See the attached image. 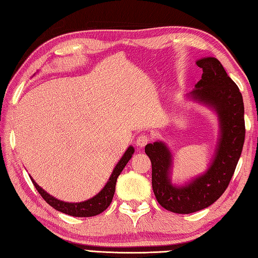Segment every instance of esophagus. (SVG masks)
<instances>
[{
  "instance_id": "34e87169",
  "label": "esophagus",
  "mask_w": 258,
  "mask_h": 258,
  "mask_svg": "<svg viewBox=\"0 0 258 258\" xmlns=\"http://www.w3.org/2000/svg\"><path fill=\"white\" fill-rule=\"evenodd\" d=\"M149 136L147 135H140L138 138H137V146L140 147V148H144V147L149 143Z\"/></svg>"
}]
</instances>
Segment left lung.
Returning a JSON list of instances; mask_svg holds the SVG:
<instances>
[{
	"label": "left lung",
	"instance_id": "1",
	"mask_svg": "<svg viewBox=\"0 0 258 258\" xmlns=\"http://www.w3.org/2000/svg\"><path fill=\"white\" fill-rule=\"evenodd\" d=\"M203 69L195 89L186 94L194 102L216 113L218 139L214 157L205 172L181 185L171 180L173 155L164 141L145 147L152 167V189L162 207L172 213L190 214L209 207L223 195L234 175L245 140L244 102L236 83L216 57L196 61Z\"/></svg>",
	"mask_w": 258,
	"mask_h": 258
}]
</instances>
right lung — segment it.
Instances as JSON below:
<instances>
[{
  "label": "right lung",
  "instance_id": "1",
  "mask_svg": "<svg viewBox=\"0 0 258 258\" xmlns=\"http://www.w3.org/2000/svg\"><path fill=\"white\" fill-rule=\"evenodd\" d=\"M135 152V148L133 146H129L128 149L125 150L123 156L121 157V159L118 161V164L115 165L114 169L112 170L111 176L109 177V179L107 181L104 187L100 190L96 196H93L92 198L88 199V201L85 202H80V203H67L60 201V199H56L50 194L46 192L43 188L40 187L38 183L34 181L32 177L31 180H32L34 187L36 188V190L39 191L42 198L48 203L50 206L56 209L57 212H61L63 214L70 215V216L73 217H91V216H96V215H99L100 213H102L103 210H106L109 205L111 204L112 198L114 195V190H115V182H117V179L120 173L123 170L124 166L128 164V161L131 159Z\"/></svg>",
  "mask_w": 258,
  "mask_h": 258
}]
</instances>
